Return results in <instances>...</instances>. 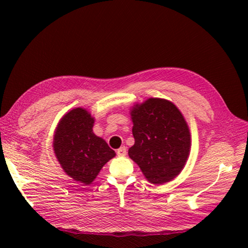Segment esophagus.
I'll return each instance as SVG.
<instances>
[{
  "instance_id": "esophagus-1",
  "label": "esophagus",
  "mask_w": 248,
  "mask_h": 248,
  "mask_svg": "<svg viewBox=\"0 0 248 248\" xmlns=\"http://www.w3.org/2000/svg\"><path fill=\"white\" fill-rule=\"evenodd\" d=\"M125 154H127V149H125L124 146H121L120 149L117 150V155H118V156H124Z\"/></svg>"
}]
</instances>
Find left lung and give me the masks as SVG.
<instances>
[{"label": "left lung", "mask_w": 248, "mask_h": 248, "mask_svg": "<svg viewBox=\"0 0 248 248\" xmlns=\"http://www.w3.org/2000/svg\"><path fill=\"white\" fill-rule=\"evenodd\" d=\"M134 144L129 157L148 182L163 185L180 174L190 153L189 127L179 109L164 98L151 97L130 109Z\"/></svg>", "instance_id": "1"}]
</instances>
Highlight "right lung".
<instances>
[{"mask_svg":"<svg viewBox=\"0 0 248 248\" xmlns=\"http://www.w3.org/2000/svg\"><path fill=\"white\" fill-rule=\"evenodd\" d=\"M94 123L85 108H74L60 119L53 136V151L62 170L84 185L94 182L103 166L116 156L106 141L93 132Z\"/></svg>","mask_w":248,"mask_h":248,"instance_id":"right-lung-1","label":"right lung"}]
</instances>
